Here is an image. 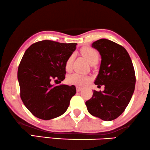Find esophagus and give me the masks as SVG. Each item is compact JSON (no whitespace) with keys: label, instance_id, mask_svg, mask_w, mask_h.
<instances>
[{"label":"esophagus","instance_id":"1","mask_svg":"<svg viewBox=\"0 0 150 150\" xmlns=\"http://www.w3.org/2000/svg\"><path fill=\"white\" fill-rule=\"evenodd\" d=\"M82 88L81 87H79V86H76V91L77 92H80V91H81Z\"/></svg>","mask_w":150,"mask_h":150}]
</instances>
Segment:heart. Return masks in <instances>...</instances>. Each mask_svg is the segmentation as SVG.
I'll use <instances>...</instances> for the list:
<instances>
[{"mask_svg":"<svg viewBox=\"0 0 150 150\" xmlns=\"http://www.w3.org/2000/svg\"><path fill=\"white\" fill-rule=\"evenodd\" d=\"M81 53L89 64H91L95 61H97L99 59L98 52L94 49L91 48V47H84L81 50ZM72 59L73 55H70L67 59L66 65H65V68H66V71L70 70ZM91 79V77L88 76L80 74L78 73H74L68 76L67 78V82L69 84L83 86L86 85L90 82Z\"/></svg>","mask_w":150,"mask_h":150,"instance_id":"b5f03b06","label":"heart"}]
</instances>
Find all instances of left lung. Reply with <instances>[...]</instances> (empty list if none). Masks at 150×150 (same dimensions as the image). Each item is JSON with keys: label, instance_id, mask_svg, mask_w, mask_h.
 <instances>
[{"label": "left lung", "instance_id": "obj_1", "mask_svg": "<svg viewBox=\"0 0 150 150\" xmlns=\"http://www.w3.org/2000/svg\"><path fill=\"white\" fill-rule=\"evenodd\" d=\"M92 47L101 56L95 84L104 85L105 89L93 90L92 97L85 103L91 115L111 121L122 114L131 101L136 82L134 67L127 50L113 41L101 38Z\"/></svg>", "mask_w": 150, "mask_h": 150}]
</instances>
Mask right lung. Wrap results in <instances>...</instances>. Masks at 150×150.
<instances>
[{"label":"right lung","instance_id":"right-lung-1","mask_svg":"<svg viewBox=\"0 0 150 150\" xmlns=\"http://www.w3.org/2000/svg\"><path fill=\"white\" fill-rule=\"evenodd\" d=\"M76 45L45 40L34 43L25 51L17 79L21 100L34 116L51 120L68 109L76 93L75 86L52 83H60L65 79L66 62Z\"/></svg>","mask_w":150,"mask_h":150}]
</instances>
